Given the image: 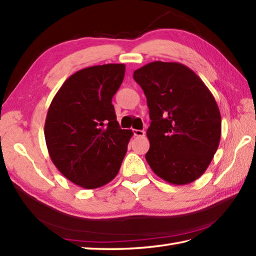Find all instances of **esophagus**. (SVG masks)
<instances>
[{
  "mask_svg": "<svg viewBox=\"0 0 256 256\" xmlns=\"http://www.w3.org/2000/svg\"><path fill=\"white\" fill-rule=\"evenodd\" d=\"M133 134L134 136L142 138V136H145V131L144 130H133Z\"/></svg>",
  "mask_w": 256,
  "mask_h": 256,
  "instance_id": "esophagus-1",
  "label": "esophagus"
}]
</instances>
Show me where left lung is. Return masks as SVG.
I'll use <instances>...</instances> for the list:
<instances>
[{
    "label": "left lung",
    "mask_w": 256,
    "mask_h": 256,
    "mask_svg": "<svg viewBox=\"0 0 256 256\" xmlns=\"http://www.w3.org/2000/svg\"><path fill=\"white\" fill-rule=\"evenodd\" d=\"M150 108L145 155L157 176L174 184L198 179L208 168L221 138L218 104L192 69L179 62H153L135 70Z\"/></svg>",
    "instance_id": "8db88e82"
}]
</instances>
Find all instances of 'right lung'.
I'll return each instance as SVG.
<instances>
[{"instance_id":"right-lung-1","label":"right lung","mask_w":256,"mask_h":256,"mask_svg":"<svg viewBox=\"0 0 256 256\" xmlns=\"http://www.w3.org/2000/svg\"><path fill=\"white\" fill-rule=\"evenodd\" d=\"M124 74L123 64L81 69L64 81L48 108V153L58 170L82 188L110 182L126 154L133 132L120 128L112 104Z\"/></svg>"}]
</instances>
